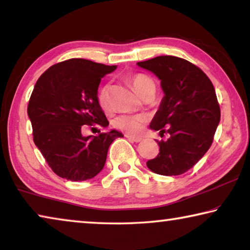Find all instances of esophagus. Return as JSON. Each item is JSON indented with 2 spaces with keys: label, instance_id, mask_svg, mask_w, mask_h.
Listing matches in <instances>:
<instances>
[{
  "label": "esophagus",
  "instance_id": "obj_1",
  "mask_svg": "<svg viewBox=\"0 0 250 250\" xmlns=\"http://www.w3.org/2000/svg\"><path fill=\"white\" fill-rule=\"evenodd\" d=\"M125 137H126V139H128V140L131 141V142L138 143V142H141V141H142L141 138H134V137H131V135H125Z\"/></svg>",
  "mask_w": 250,
  "mask_h": 250
}]
</instances>
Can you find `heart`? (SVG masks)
Segmentation results:
<instances>
[{"mask_svg": "<svg viewBox=\"0 0 250 250\" xmlns=\"http://www.w3.org/2000/svg\"><path fill=\"white\" fill-rule=\"evenodd\" d=\"M129 83L134 91L142 98L152 91H155V83L149 76L145 74H134L129 77ZM110 87L108 83H104L99 87L97 91V101L100 108L108 111L110 109ZM146 124V117L142 115H121L116 117L112 120L113 128L128 133L130 135H139Z\"/></svg>", "mask_w": 250, "mask_h": 250, "instance_id": "obj_1", "label": "heart"}]
</instances>
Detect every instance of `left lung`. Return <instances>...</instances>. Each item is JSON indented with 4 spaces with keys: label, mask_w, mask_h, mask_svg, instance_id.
<instances>
[{
    "label": "left lung",
    "mask_w": 250,
    "mask_h": 250,
    "mask_svg": "<svg viewBox=\"0 0 250 250\" xmlns=\"http://www.w3.org/2000/svg\"><path fill=\"white\" fill-rule=\"evenodd\" d=\"M138 65L159 77L164 91L150 128L161 137L170 134L167 141H156L160 153L146 166L156 174H183L209 149L221 120L213 83L201 68L180 57L158 56Z\"/></svg>",
    "instance_id": "left-lung-1"
}]
</instances>
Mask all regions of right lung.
<instances>
[{
	"label": "right lung",
	"instance_id": "obj_1",
	"mask_svg": "<svg viewBox=\"0 0 250 250\" xmlns=\"http://www.w3.org/2000/svg\"><path fill=\"white\" fill-rule=\"evenodd\" d=\"M116 68L71 58L49 67L36 82L27 107L33 140L59 177L74 182L95 177L104 167L110 145L122 137L116 130L82 134L86 125H109L97 91L101 78Z\"/></svg>",
	"mask_w": 250,
	"mask_h": 250
}]
</instances>
